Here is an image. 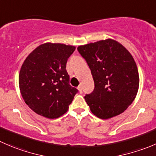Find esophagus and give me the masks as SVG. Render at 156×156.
<instances>
[{
    "label": "esophagus",
    "mask_w": 156,
    "mask_h": 156,
    "mask_svg": "<svg viewBox=\"0 0 156 156\" xmlns=\"http://www.w3.org/2000/svg\"><path fill=\"white\" fill-rule=\"evenodd\" d=\"M78 91L80 92V93H82V87H81V85L78 86Z\"/></svg>",
    "instance_id": "esophagus-1"
}]
</instances>
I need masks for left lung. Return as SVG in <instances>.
<instances>
[{
    "label": "left lung",
    "instance_id": "8db88e82",
    "mask_svg": "<svg viewBox=\"0 0 156 156\" xmlns=\"http://www.w3.org/2000/svg\"><path fill=\"white\" fill-rule=\"evenodd\" d=\"M94 82L93 92L84 97L98 118L120 114L133 103L140 84L138 69L129 51L116 40L107 39L79 46Z\"/></svg>",
    "mask_w": 156,
    "mask_h": 156
}]
</instances>
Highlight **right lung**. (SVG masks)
Masks as SVG:
<instances>
[{"label":"right lung","mask_w":156,"mask_h":156,"mask_svg":"<svg viewBox=\"0 0 156 156\" xmlns=\"http://www.w3.org/2000/svg\"><path fill=\"white\" fill-rule=\"evenodd\" d=\"M73 46L46 43L25 59L19 74V87L26 104L37 114L55 119L68 111L78 90L69 84L66 71Z\"/></svg>","instance_id":"obj_1"}]
</instances>
